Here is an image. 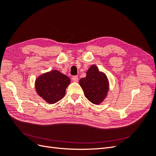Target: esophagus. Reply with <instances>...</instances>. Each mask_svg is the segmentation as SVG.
Listing matches in <instances>:
<instances>
[{"label": "esophagus", "instance_id": "1", "mask_svg": "<svg viewBox=\"0 0 156 156\" xmlns=\"http://www.w3.org/2000/svg\"><path fill=\"white\" fill-rule=\"evenodd\" d=\"M72 80L74 82H77L78 81V77L77 76H74L72 78Z\"/></svg>", "mask_w": 156, "mask_h": 156}]
</instances>
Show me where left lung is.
I'll return each mask as SVG.
<instances>
[{
	"label": "left lung",
	"mask_w": 156,
	"mask_h": 156,
	"mask_svg": "<svg viewBox=\"0 0 156 156\" xmlns=\"http://www.w3.org/2000/svg\"><path fill=\"white\" fill-rule=\"evenodd\" d=\"M79 83L85 97L94 104L102 103L107 97L109 87L108 79L105 73L99 71L95 65L89 68L86 76L80 79Z\"/></svg>",
	"instance_id": "1"
}]
</instances>
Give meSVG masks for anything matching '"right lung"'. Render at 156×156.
<instances>
[{
  "mask_svg": "<svg viewBox=\"0 0 156 156\" xmlns=\"http://www.w3.org/2000/svg\"><path fill=\"white\" fill-rule=\"evenodd\" d=\"M71 80L58 70L43 73L36 78L35 87L44 101L53 104L63 98Z\"/></svg>",
  "mask_w": 156,
  "mask_h": 156,
  "instance_id": "obj_1",
  "label": "right lung"
}]
</instances>
